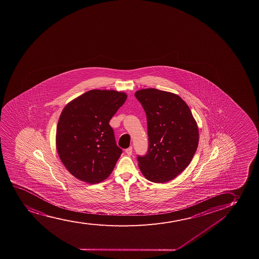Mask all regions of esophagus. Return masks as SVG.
Returning <instances> with one entry per match:
<instances>
[{
	"mask_svg": "<svg viewBox=\"0 0 259 259\" xmlns=\"http://www.w3.org/2000/svg\"><path fill=\"white\" fill-rule=\"evenodd\" d=\"M125 152L128 156H131L132 155V147H128V149L125 150Z\"/></svg>",
	"mask_w": 259,
	"mask_h": 259,
	"instance_id": "obj_1",
	"label": "esophagus"
}]
</instances>
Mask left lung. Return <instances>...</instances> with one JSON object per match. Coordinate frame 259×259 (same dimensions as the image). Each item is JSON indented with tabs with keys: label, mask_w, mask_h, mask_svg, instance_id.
Returning a JSON list of instances; mask_svg holds the SVG:
<instances>
[{
	"label": "left lung",
	"mask_w": 259,
	"mask_h": 259,
	"mask_svg": "<svg viewBox=\"0 0 259 259\" xmlns=\"http://www.w3.org/2000/svg\"><path fill=\"white\" fill-rule=\"evenodd\" d=\"M147 115L149 148L137 156L144 177L153 183H166L187 168L196 153L199 133L190 108L176 94L156 89L135 94Z\"/></svg>",
	"instance_id": "left-lung-1"
}]
</instances>
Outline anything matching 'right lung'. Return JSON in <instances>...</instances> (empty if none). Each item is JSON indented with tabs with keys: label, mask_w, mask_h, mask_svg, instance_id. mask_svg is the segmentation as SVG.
<instances>
[{
	"label": "right lung",
	"mask_w": 259,
	"mask_h": 259,
	"mask_svg": "<svg viewBox=\"0 0 259 259\" xmlns=\"http://www.w3.org/2000/svg\"><path fill=\"white\" fill-rule=\"evenodd\" d=\"M127 95L93 90L66 105L56 128V149L66 168L75 178L98 184L111 174L122 154L109 125Z\"/></svg>",
	"instance_id": "1"
}]
</instances>
